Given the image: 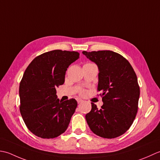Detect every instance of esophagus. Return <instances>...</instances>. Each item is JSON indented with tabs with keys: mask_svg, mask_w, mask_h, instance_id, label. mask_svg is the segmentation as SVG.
Returning a JSON list of instances; mask_svg holds the SVG:
<instances>
[{
	"mask_svg": "<svg viewBox=\"0 0 160 160\" xmlns=\"http://www.w3.org/2000/svg\"><path fill=\"white\" fill-rule=\"evenodd\" d=\"M77 101L78 103H82V102H83V100H82V99H77Z\"/></svg>",
	"mask_w": 160,
	"mask_h": 160,
	"instance_id": "34e87169",
	"label": "esophagus"
}]
</instances>
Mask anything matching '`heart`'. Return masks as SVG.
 <instances>
[{
    "mask_svg": "<svg viewBox=\"0 0 160 160\" xmlns=\"http://www.w3.org/2000/svg\"><path fill=\"white\" fill-rule=\"evenodd\" d=\"M85 93V92H84V91H82V92H81V94H83Z\"/></svg>",
    "mask_w": 160,
    "mask_h": 160,
    "instance_id": "heart-1",
    "label": "heart"
}]
</instances>
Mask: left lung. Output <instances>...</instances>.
<instances>
[{"label": "left lung", "instance_id": "left-lung-1", "mask_svg": "<svg viewBox=\"0 0 160 160\" xmlns=\"http://www.w3.org/2000/svg\"><path fill=\"white\" fill-rule=\"evenodd\" d=\"M83 54L99 68L97 90L102 91L101 109L94 103L86 119L90 130L103 138L122 135L132 124L138 110L139 86L131 65L121 54L110 50Z\"/></svg>", "mask_w": 160, "mask_h": 160}]
</instances>
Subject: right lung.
Returning a JSON list of instances; mask_svg holds the SVG:
<instances>
[{
  "label": "right lung",
  "instance_id": "1",
  "mask_svg": "<svg viewBox=\"0 0 160 160\" xmlns=\"http://www.w3.org/2000/svg\"><path fill=\"white\" fill-rule=\"evenodd\" d=\"M79 58L77 52L55 50L37 57L26 68L19 86L20 112L36 136L54 138L68 128L77 102L60 101L56 88L64 83L67 68Z\"/></svg>",
  "mask_w": 160,
  "mask_h": 160
}]
</instances>
